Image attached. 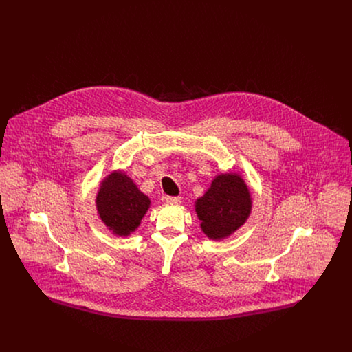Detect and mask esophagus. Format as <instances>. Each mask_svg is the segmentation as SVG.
I'll return each mask as SVG.
<instances>
[{
	"instance_id": "obj_1",
	"label": "esophagus",
	"mask_w": 352,
	"mask_h": 352,
	"mask_svg": "<svg viewBox=\"0 0 352 352\" xmlns=\"http://www.w3.org/2000/svg\"><path fill=\"white\" fill-rule=\"evenodd\" d=\"M164 199L166 203H170V204H179L182 201L180 197H165Z\"/></svg>"
}]
</instances>
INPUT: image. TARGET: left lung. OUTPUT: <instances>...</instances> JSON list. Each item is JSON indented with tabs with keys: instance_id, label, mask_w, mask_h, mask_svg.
I'll return each mask as SVG.
<instances>
[{
	"instance_id": "8db88e82",
	"label": "left lung",
	"mask_w": 352,
	"mask_h": 352,
	"mask_svg": "<svg viewBox=\"0 0 352 352\" xmlns=\"http://www.w3.org/2000/svg\"><path fill=\"white\" fill-rule=\"evenodd\" d=\"M251 210V192L237 173L215 176L206 194L195 201L201 230L211 240L233 234L247 222Z\"/></svg>"
}]
</instances>
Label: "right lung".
Returning a JSON list of instances; mask_svg holds the SVG:
<instances>
[{
  "label": "right lung",
  "mask_w": 352,
  "mask_h": 352,
  "mask_svg": "<svg viewBox=\"0 0 352 352\" xmlns=\"http://www.w3.org/2000/svg\"><path fill=\"white\" fill-rule=\"evenodd\" d=\"M151 199L122 170H113L102 182L96 208L102 223L119 237H127L141 223Z\"/></svg>",
  "instance_id": "obj_1"
}]
</instances>
